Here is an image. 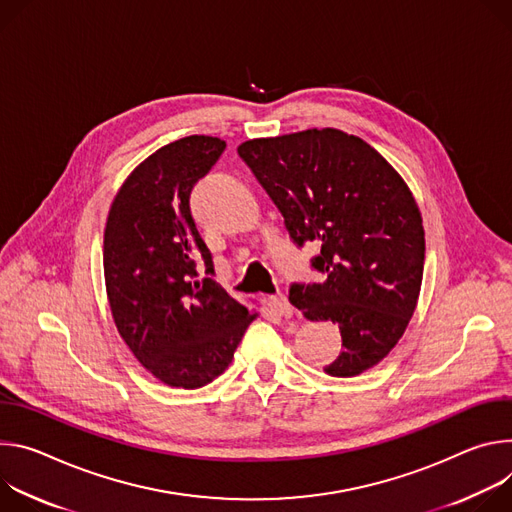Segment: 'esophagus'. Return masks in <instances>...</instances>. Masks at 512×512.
I'll list each match as a JSON object with an SVG mask.
<instances>
[{
	"label": "esophagus",
	"mask_w": 512,
	"mask_h": 512,
	"mask_svg": "<svg viewBox=\"0 0 512 512\" xmlns=\"http://www.w3.org/2000/svg\"><path fill=\"white\" fill-rule=\"evenodd\" d=\"M268 305H270V309L274 311V313H278L280 317H291L293 315V305L289 303V299L282 295V293H278V295H272L270 299H268Z\"/></svg>",
	"instance_id": "esophagus-1"
}]
</instances>
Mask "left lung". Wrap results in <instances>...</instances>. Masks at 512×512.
Segmentation results:
<instances>
[{
    "instance_id": "left-lung-1",
    "label": "left lung",
    "mask_w": 512,
    "mask_h": 512,
    "mask_svg": "<svg viewBox=\"0 0 512 512\" xmlns=\"http://www.w3.org/2000/svg\"><path fill=\"white\" fill-rule=\"evenodd\" d=\"M285 217L297 248L317 242L323 282H293L289 301L311 321H333L342 352L325 366L350 378L378 364L417 307L425 232L401 175L364 140L333 128L248 140L238 148Z\"/></svg>"
}]
</instances>
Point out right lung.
Returning <instances> with one entry per match:
<instances>
[{"label": "right lung", "instance_id": "obj_1", "mask_svg": "<svg viewBox=\"0 0 512 512\" xmlns=\"http://www.w3.org/2000/svg\"><path fill=\"white\" fill-rule=\"evenodd\" d=\"M223 150L225 142L211 136L162 146L126 179L105 223L113 321L138 362L177 388L219 376L256 319L213 280V256L191 213L193 187Z\"/></svg>", "mask_w": 512, "mask_h": 512}]
</instances>
